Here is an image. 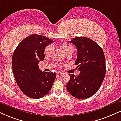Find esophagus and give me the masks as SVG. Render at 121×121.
<instances>
[{"mask_svg": "<svg viewBox=\"0 0 121 121\" xmlns=\"http://www.w3.org/2000/svg\"><path fill=\"white\" fill-rule=\"evenodd\" d=\"M62 73H61V72H60V71H57V74H58V75H60V74H62Z\"/></svg>", "mask_w": 121, "mask_h": 121, "instance_id": "obj_1", "label": "esophagus"}]
</instances>
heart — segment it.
<instances>
[{
  "label": "heart",
  "mask_w": 121,
  "mask_h": 121,
  "mask_svg": "<svg viewBox=\"0 0 121 121\" xmlns=\"http://www.w3.org/2000/svg\"><path fill=\"white\" fill-rule=\"evenodd\" d=\"M60 47L67 55L71 54L73 51H74V48H73V46L70 43H62L60 45ZM53 50V47L52 45H47L45 48V50H44V53H45L46 56H50L52 53Z\"/></svg>",
  "instance_id": "obj_1"
}]
</instances>
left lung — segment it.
Segmentation results:
<instances>
[{
	"label": "left lung",
	"mask_w": 121,
	"mask_h": 121,
	"mask_svg": "<svg viewBox=\"0 0 121 121\" xmlns=\"http://www.w3.org/2000/svg\"><path fill=\"white\" fill-rule=\"evenodd\" d=\"M70 42L77 48L75 64L80 72L77 76L69 74L67 90L76 98H88L97 92L105 77L106 67L103 51L98 44L87 37L73 38Z\"/></svg>",
	"instance_id": "left-lung-1"
}]
</instances>
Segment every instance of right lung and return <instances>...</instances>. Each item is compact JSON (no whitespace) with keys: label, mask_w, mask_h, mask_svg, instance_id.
<instances>
[{"label":"right lung","mask_w":121,"mask_h":121,"mask_svg":"<svg viewBox=\"0 0 121 121\" xmlns=\"http://www.w3.org/2000/svg\"><path fill=\"white\" fill-rule=\"evenodd\" d=\"M52 42L46 37L32 35L21 41L14 51L12 59L14 76L18 86L27 97L41 98L52 86L56 73L41 71L38 65L45 58V48Z\"/></svg>","instance_id":"right-lung-1"}]
</instances>
